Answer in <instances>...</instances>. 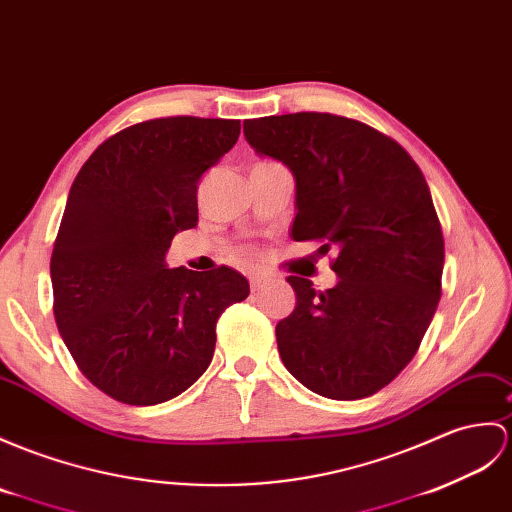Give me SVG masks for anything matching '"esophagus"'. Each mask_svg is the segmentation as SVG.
<instances>
[{
  "mask_svg": "<svg viewBox=\"0 0 512 512\" xmlns=\"http://www.w3.org/2000/svg\"><path fill=\"white\" fill-rule=\"evenodd\" d=\"M264 283H266V277H264V275H253V277H251V288H253V292H257Z\"/></svg>",
  "mask_w": 512,
  "mask_h": 512,
  "instance_id": "34e87169",
  "label": "esophagus"
}]
</instances>
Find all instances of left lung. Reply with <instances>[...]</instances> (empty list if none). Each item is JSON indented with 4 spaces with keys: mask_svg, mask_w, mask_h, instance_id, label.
Here are the masks:
<instances>
[{
    "mask_svg": "<svg viewBox=\"0 0 512 512\" xmlns=\"http://www.w3.org/2000/svg\"><path fill=\"white\" fill-rule=\"evenodd\" d=\"M244 137L294 176V240L338 251L334 288L288 277L283 366L327 399L375 395L414 358L441 301L445 242L423 172L397 141L331 113L246 120Z\"/></svg>",
    "mask_w": 512,
    "mask_h": 512,
    "instance_id": "left-lung-1",
    "label": "left lung"
}]
</instances>
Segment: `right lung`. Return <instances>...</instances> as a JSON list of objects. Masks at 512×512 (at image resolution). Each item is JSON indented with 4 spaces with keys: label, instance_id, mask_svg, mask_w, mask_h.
Wrapping results in <instances>:
<instances>
[{
    "label": "right lung",
    "instance_id": "1",
    "mask_svg": "<svg viewBox=\"0 0 512 512\" xmlns=\"http://www.w3.org/2000/svg\"><path fill=\"white\" fill-rule=\"evenodd\" d=\"M240 120L161 117L109 137L69 189L50 275L63 342L89 382L128 406L181 395L211 364L216 323L251 288L233 268H168L198 222V181Z\"/></svg>",
    "mask_w": 512,
    "mask_h": 512
}]
</instances>
